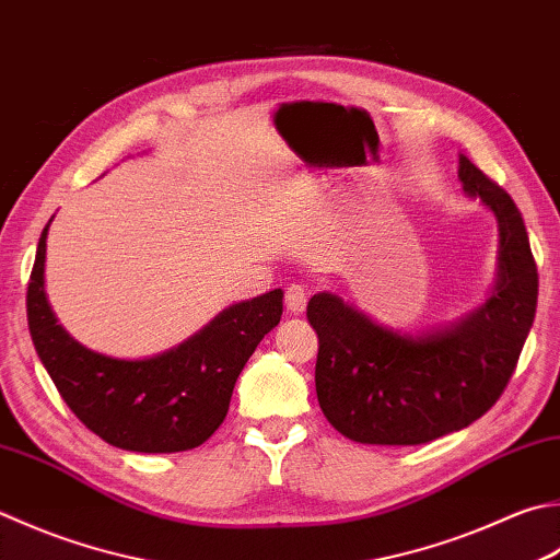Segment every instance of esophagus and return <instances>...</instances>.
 I'll return each instance as SVG.
<instances>
[{"label": "esophagus", "mask_w": 560, "mask_h": 560, "mask_svg": "<svg viewBox=\"0 0 560 560\" xmlns=\"http://www.w3.org/2000/svg\"><path fill=\"white\" fill-rule=\"evenodd\" d=\"M305 305H308V291H305L301 283H291L287 289V311L291 315H301L305 311Z\"/></svg>", "instance_id": "1"}]
</instances>
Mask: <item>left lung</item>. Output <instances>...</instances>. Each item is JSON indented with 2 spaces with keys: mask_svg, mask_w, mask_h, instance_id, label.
<instances>
[{
  "mask_svg": "<svg viewBox=\"0 0 560 560\" xmlns=\"http://www.w3.org/2000/svg\"><path fill=\"white\" fill-rule=\"evenodd\" d=\"M458 182L498 223V273L488 299L456 320L400 330L332 291L315 293V390L323 415L359 444L412 446L458 432L502 396L536 313L539 273L508 191L466 155Z\"/></svg>",
  "mask_w": 560,
  "mask_h": 560,
  "instance_id": "1",
  "label": "left lung"
}]
</instances>
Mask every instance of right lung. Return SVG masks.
<instances>
[{
    "instance_id": "obj_1",
    "label": "right lung",
    "mask_w": 560,
    "mask_h": 560,
    "mask_svg": "<svg viewBox=\"0 0 560 560\" xmlns=\"http://www.w3.org/2000/svg\"><path fill=\"white\" fill-rule=\"evenodd\" d=\"M38 240L26 311L38 359L68 408L106 444L140 454H174L203 444L225 420L235 381L267 332L279 325L283 291L228 305L167 352L118 359L65 330L46 293V240Z\"/></svg>"
}]
</instances>
